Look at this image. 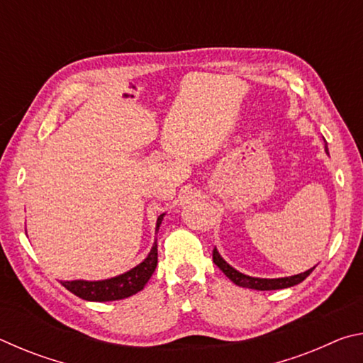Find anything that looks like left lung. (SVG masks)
Wrapping results in <instances>:
<instances>
[{
    "label": "left lung",
    "instance_id": "left-lung-1",
    "mask_svg": "<svg viewBox=\"0 0 363 363\" xmlns=\"http://www.w3.org/2000/svg\"><path fill=\"white\" fill-rule=\"evenodd\" d=\"M325 150L328 152L327 145H325ZM213 262L216 264V266L223 270L225 274L227 279H230L233 284L238 285V286H243V288H251V290H259V291H267V290H281V288H290L294 286L303 281L307 275H311L312 270L315 267H312L309 270H306L303 274H298V275H291V277H281V279H257V277H250V275H245L242 272H238V270L233 269L232 266H229L220 255L218 253V250L214 248L213 250Z\"/></svg>",
    "mask_w": 363,
    "mask_h": 363
}]
</instances>
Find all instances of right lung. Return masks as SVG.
<instances>
[{
    "label": "right lung",
    "instance_id": "1",
    "mask_svg": "<svg viewBox=\"0 0 363 363\" xmlns=\"http://www.w3.org/2000/svg\"><path fill=\"white\" fill-rule=\"evenodd\" d=\"M164 214H160L157 219V230L160 224H162ZM158 262V250L157 242L153 243L149 256L139 264V266L133 267L128 272L116 275L113 279L107 280H97V281H88V280H72V281H60L67 290L75 294V296L86 299V301H97V303H106V301H118L130 298L133 294L143 290L147 281L155 272Z\"/></svg>",
    "mask_w": 363,
    "mask_h": 363
}]
</instances>
